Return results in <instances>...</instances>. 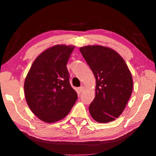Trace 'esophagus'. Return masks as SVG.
Instances as JSON below:
<instances>
[{"instance_id":"esophagus-1","label":"esophagus","mask_w":156,"mask_h":156,"mask_svg":"<svg viewBox=\"0 0 156 156\" xmlns=\"http://www.w3.org/2000/svg\"><path fill=\"white\" fill-rule=\"evenodd\" d=\"M84 87H83V86H82V87H80V88H79V90H80V92H82L83 91H84Z\"/></svg>"}]
</instances>
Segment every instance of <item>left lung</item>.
<instances>
[{
  "mask_svg": "<svg viewBox=\"0 0 156 156\" xmlns=\"http://www.w3.org/2000/svg\"><path fill=\"white\" fill-rule=\"evenodd\" d=\"M96 79V94L89 106L99 123L114 121L124 110L133 90V80L123 59L112 49L100 45L80 48Z\"/></svg>",
  "mask_w": 156,
  "mask_h": 156,
  "instance_id": "8db88e82",
  "label": "left lung"
}]
</instances>
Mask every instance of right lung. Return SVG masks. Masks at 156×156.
<instances>
[{"instance_id": "obj_1", "label": "right lung", "mask_w": 156, "mask_h": 156, "mask_svg": "<svg viewBox=\"0 0 156 156\" xmlns=\"http://www.w3.org/2000/svg\"><path fill=\"white\" fill-rule=\"evenodd\" d=\"M75 46L57 45L44 50L33 62L24 84L29 108L47 123L67 116L77 99L69 84L67 64Z\"/></svg>"}]
</instances>
